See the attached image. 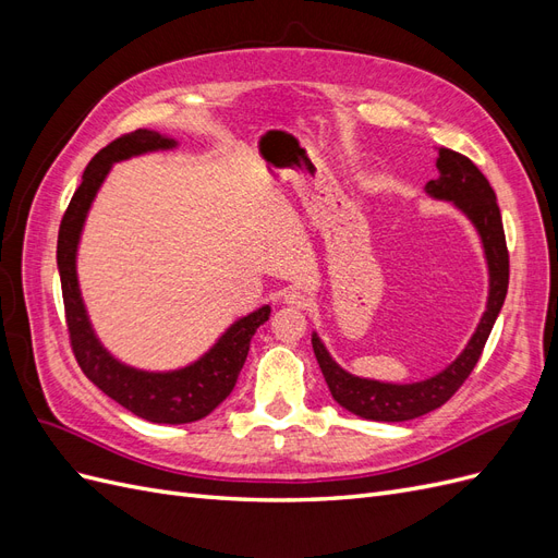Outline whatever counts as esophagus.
<instances>
[{
    "instance_id": "1",
    "label": "esophagus",
    "mask_w": 558,
    "mask_h": 558,
    "mask_svg": "<svg viewBox=\"0 0 558 558\" xmlns=\"http://www.w3.org/2000/svg\"><path fill=\"white\" fill-rule=\"evenodd\" d=\"M283 305L295 307V310H305V307H310V298L298 289H289L283 293Z\"/></svg>"
}]
</instances>
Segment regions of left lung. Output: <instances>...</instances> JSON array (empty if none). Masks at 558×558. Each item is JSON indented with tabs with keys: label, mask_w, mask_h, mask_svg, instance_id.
Here are the masks:
<instances>
[{
	"label": "left lung",
	"mask_w": 558,
	"mask_h": 558,
	"mask_svg": "<svg viewBox=\"0 0 558 558\" xmlns=\"http://www.w3.org/2000/svg\"><path fill=\"white\" fill-rule=\"evenodd\" d=\"M437 179L426 183V195L440 202H451L468 221L475 228L482 242L486 272H488V295H486V310L480 318V324L472 332L463 351L456 356L440 373L410 381V384H396V381H379L351 375L337 363L330 351L326 349L324 340L318 332H312V347L316 353V361L320 373L326 377L332 398L342 404L344 410L369 421H388V424H398V421H410L416 416H424L433 410L445 404L459 386L468 379L472 367L477 365L482 349L492 335V328L500 314V307L508 295V281H510V258L508 246H505V232H502V218L496 205V193L488 185L486 177L472 165L465 156L456 154L449 148H437Z\"/></svg>",
	"instance_id": "obj_1"
}]
</instances>
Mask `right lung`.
<instances>
[{"instance_id": "right-lung-1", "label": "right lung", "mask_w": 558, "mask_h": 558, "mask_svg": "<svg viewBox=\"0 0 558 558\" xmlns=\"http://www.w3.org/2000/svg\"><path fill=\"white\" fill-rule=\"evenodd\" d=\"M179 142L156 130H137L111 142L88 162L58 234V272L74 356L86 377L125 410L150 424H191L205 418L230 393L248 356L251 337L269 318V305L253 310L218 335V340L193 363L174 369H144L118 361L99 340L78 286V244L93 202L111 167L158 150H174Z\"/></svg>"}]
</instances>
